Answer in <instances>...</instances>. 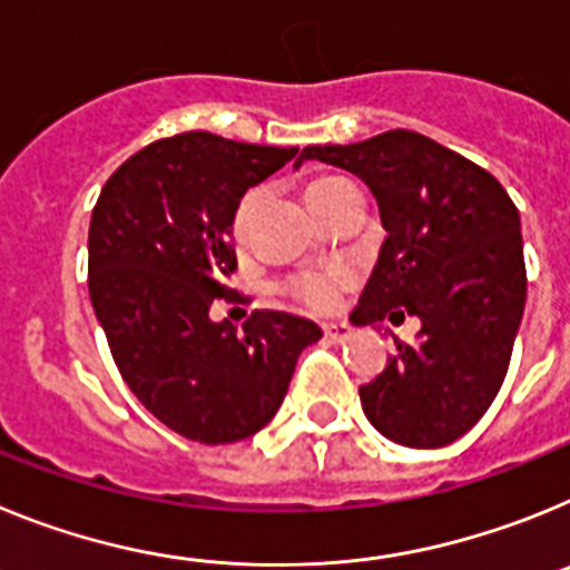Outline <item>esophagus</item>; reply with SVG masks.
Listing matches in <instances>:
<instances>
[{"mask_svg": "<svg viewBox=\"0 0 570 570\" xmlns=\"http://www.w3.org/2000/svg\"><path fill=\"white\" fill-rule=\"evenodd\" d=\"M351 334H354V328H351L347 322H328V325H325V336H328L331 342H336V345L351 340Z\"/></svg>", "mask_w": 570, "mask_h": 570, "instance_id": "34e87169", "label": "esophagus"}]
</instances>
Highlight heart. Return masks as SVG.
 Returning <instances> with one entry per match:
<instances>
[{"instance_id":"obj_1","label":"heart","mask_w":570,"mask_h":570,"mask_svg":"<svg viewBox=\"0 0 570 570\" xmlns=\"http://www.w3.org/2000/svg\"><path fill=\"white\" fill-rule=\"evenodd\" d=\"M336 183H342L340 176H320V179H311L308 188H305V196H308V203L320 199L322 194L328 188H334ZM250 208H254V194L242 196V203L236 205L234 210V223H230V230L234 236L245 234L248 228V219H250ZM347 274L345 271L334 268V271H311V274H299V276H291L282 288L285 294H291L294 299H299L302 305H308L314 311H328L334 308L336 302H340L342 288H345Z\"/></svg>"}]
</instances>
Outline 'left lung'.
Masks as SVG:
<instances>
[{"mask_svg": "<svg viewBox=\"0 0 570 570\" xmlns=\"http://www.w3.org/2000/svg\"><path fill=\"white\" fill-rule=\"evenodd\" d=\"M302 159L351 170L380 205L387 239L351 320L422 322L416 342L394 336L362 411L400 445L460 440L500 394L525 311L520 210L485 168L416 130L311 145Z\"/></svg>", "mask_w": 570, "mask_h": 570, "instance_id": "8db88e82", "label": "left lung"}]
</instances>
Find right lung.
Instances as JSON below:
<instances>
[{
	"mask_svg": "<svg viewBox=\"0 0 570 570\" xmlns=\"http://www.w3.org/2000/svg\"><path fill=\"white\" fill-rule=\"evenodd\" d=\"M299 148L234 142L208 130L156 139L110 174L88 230V291L116 367L136 400L185 440L256 434L285 400L320 325L254 311L210 322L230 299V223L245 190Z\"/></svg>",
	"mask_w": 570,
	"mask_h": 570,
	"instance_id": "add662e5",
	"label": "right lung"
}]
</instances>
